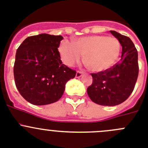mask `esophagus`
Wrapping results in <instances>:
<instances>
[{"label": "esophagus", "mask_w": 148, "mask_h": 148, "mask_svg": "<svg viewBox=\"0 0 148 148\" xmlns=\"http://www.w3.org/2000/svg\"><path fill=\"white\" fill-rule=\"evenodd\" d=\"M82 75V71H77V74H76V77H77V78H79V77H80Z\"/></svg>", "instance_id": "34e87169"}]
</instances>
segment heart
<instances>
[{"instance_id":"1","label":"heart","mask_w":148,"mask_h":148,"mask_svg":"<svg viewBox=\"0 0 148 148\" xmlns=\"http://www.w3.org/2000/svg\"><path fill=\"white\" fill-rule=\"evenodd\" d=\"M121 42L114 37L90 35L82 37L70 42L64 40L58 51L65 64L73 66L84 55V63L94 72H101L110 69L119 58Z\"/></svg>"}]
</instances>
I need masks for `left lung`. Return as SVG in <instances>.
<instances>
[{"mask_svg": "<svg viewBox=\"0 0 148 148\" xmlns=\"http://www.w3.org/2000/svg\"><path fill=\"white\" fill-rule=\"evenodd\" d=\"M110 32L122 47L121 60L106 71L92 73L93 82L87 88L90 99L101 106H114L126 100L135 87L138 74V52L132 40L115 31Z\"/></svg>", "mask_w": 148, "mask_h": 148, "instance_id": "left-lung-1", "label": "left lung"}]
</instances>
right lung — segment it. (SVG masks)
I'll use <instances>...</instances> for the list:
<instances>
[{"mask_svg":"<svg viewBox=\"0 0 148 148\" xmlns=\"http://www.w3.org/2000/svg\"><path fill=\"white\" fill-rule=\"evenodd\" d=\"M60 35L40 34L28 37L17 49L14 78L18 91L26 101L44 106L59 100L66 83L76 71L62 64L58 48Z\"/></svg>","mask_w":148,"mask_h":148,"instance_id":"1","label":"right lung"}]
</instances>
